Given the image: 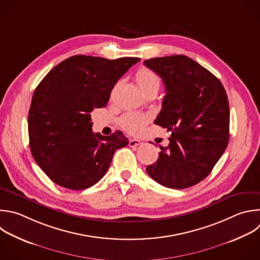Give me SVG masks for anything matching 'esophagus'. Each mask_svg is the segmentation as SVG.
<instances>
[{
	"label": "esophagus",
	"mask_w": 260,
	"mask_h": 260,
	"mask_svg": "<svg viewBox=\"0 0 260 260\" xmlns=\"http://www.w3.org/2000/svg\"><path fill=\"white\" fill-rule=\"evenodd\" d=\"M142 144H143V142L140 141V140H138V139H131V140H129V143H128V145H129L131 147H137V146H140V145H142Z\"/></svg>",
	"instance_id": "esophagus-1"
}]
</instances>
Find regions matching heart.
Here are the masks:
<instances>
[{"instance_id": "obj_1", "label": "heart", "mask_w": 260, "mask_h": 260, "mask_svg": "<svg viewBox=\"0 0 260 260\" xmlns=\"http://www.w3.org/2000/svg\"><path fill=\"white\" fill-rule=\"evenodd\" d=\"M136 81L142 92H145L150 89L158 90L160 85V79L158 75L154 71L146 67H143L138 70V72L136 73ZM149 119L150 118L148 115L138 112H127L121 117L120 124L122 128L127 133L136 135L143 131L144 126L147 124Z\"/></svg>"}]
</instances>
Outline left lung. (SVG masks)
I'll list each match as a JSON object with an SVG mask.
<instances>
[{"instance_id": "obj_1", "label": "left lung", "mask_w": 260, "mask_h": 260, "mask_svg": "<svg viewBox=\"0 0 260 260\" xmlns=\"http://www.w3.org/2000/svg\"><path fill=\"white\" fill-rule=\"evenodd\" d=\"M145 66L165 85L162 109L154 123L170 132L147 174L170 189L203 181L223 154L230 139L229 100L220 80L185 55L152 58Z\"/></svg>"}]
</instances>
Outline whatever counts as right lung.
<instances>
[{"label":"right lung","mask_w":260,"mask_h":260,"mask_svg":"<svg viewBox=\"0 0 260 260\" xmlns=\"http://www.w3.org/2000/svg\"><path fill=\"white\" fill-rule=\"evenodd\" d=\"M139 61L75 55L39 83L28 112L29 146L52 182L88 189L105 176L114 152L128 144L119 131L107 137L94 134L91 112L106 106L117 80Z\"/></svg>","instance_id":"obj_1"}]
</instances>
